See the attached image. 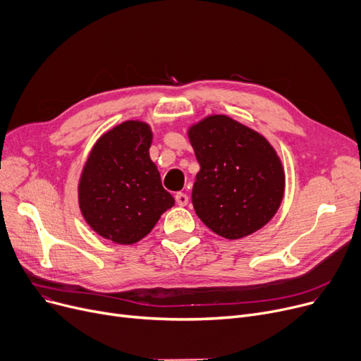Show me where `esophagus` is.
<instances>
[{"mask_svg": "<svg viewBox=\"0 0 361 361\" xmlns=\"http://www.w3.org/2000/svg\"><path fill=\"white\" fill-rule=\"evenodd\" d=\"M175 200H176V202H178L179 205H182V207H185V205L188 204V195L183 194V192H178V194L175 195Z\"/></svg>", "mask_w": 361, "mask_h": 361, "instance_id": "1", "label": "esophagus"}]
</instances>
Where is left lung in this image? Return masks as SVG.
<instances>
[{
  "label": "left lung",
  "instance_id": "obj_1",
  "mask_svg": "<svg viewBox=\"0 0 361 361\" xmlns=\"http://www.w3.org/2000/svg\"><path fill=\"white\" fill-rule=\"evenodd\" d=\"M201 166L192 204L205 226L226 239L260 231L279 210L285 170L262 133L226 114H209L188 128Z\"/></svg>",
  "mask_w": 361,
  "mask_h": 361
}]
</instances>
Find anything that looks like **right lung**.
Returning <instances> with one entry per match:
<instances>
[{
	"label": "right lung",
	"instance_id": "obj_1",
	"mask_svg": "<svg viewBox=\"0 0 361 361\" xmlns=\"http://www.w3.org/2000/svg\"><path fill=\"white\" fill-rule=\"evenodd\" d=\"M151 126L126 120L102 133L78 183L79 209L101 238L132 245L145 238L175 200L149 157Z\"/></svg>",
	"mask_w": 361,
	"mask_h": 361
}]
</instances>
